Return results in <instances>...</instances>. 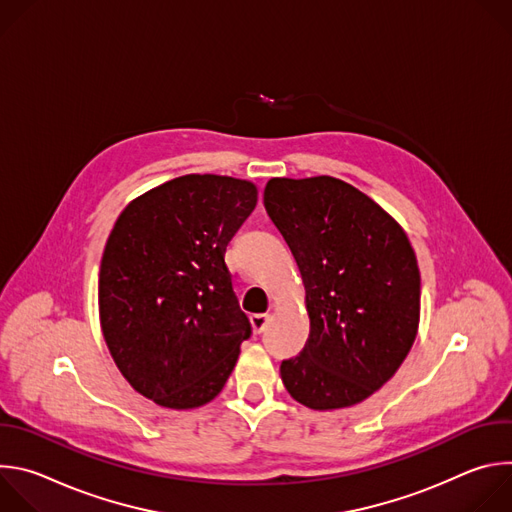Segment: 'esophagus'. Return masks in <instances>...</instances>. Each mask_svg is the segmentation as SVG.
<instances>
[{"instance_id": "obj_1", "label": "esophagus", "mask_w": 512, "mask_h": 512, "mask_svg": "<svg viewBox=\"0 0 512 512\" xmlns=\"http://www.w3.org/2000/svg\"><path fill=\"white\" fill-rule=\"evenodd\" d=\"M269 320H271V316H269V314H253V316H251V326H253V332L261 334V332L267 328Z\"/></svg>"}]
</instances>
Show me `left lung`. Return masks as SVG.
<instances>
[{"instance_id": "1", "label": "left lung", "mask_w": 512, "mask_h": 512, "mask_svg": "<svg viewBox=\"0 0 512 512\" xmlns=\"http://www.w3.org/2000/svg\"><path fill=\"white\" fill-rule=\"evenodd\" d=\"M263 204L300 267L310 316L281 381L310 409L356 405L397 373L417 336L413 247L391 214L332 176L271 178Z\"/></svg>"}]
</instances>
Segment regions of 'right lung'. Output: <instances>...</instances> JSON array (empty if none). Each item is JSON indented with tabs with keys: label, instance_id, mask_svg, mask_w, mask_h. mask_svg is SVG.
<instances>
[{
	"label": "right lung",
	"instance_id": "right-lung-1",
	"mask_svg": "<svg viewBox=\"0 0 512 512\" xmlns=\"http://www.w3.org/2000/svg\"><path fill=\"white\" fill-rule=\"evenodd\" d=\"M255 204L253 182L188 174L129 202L107 239L103 336L127 383L162 407L212 401L251 336L225 253Z\"/></svg>",
	"mask_w": 512,
	"mask_h": 512
}]
</instances>
